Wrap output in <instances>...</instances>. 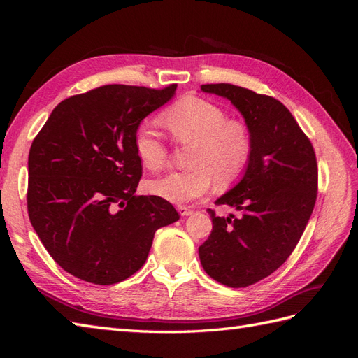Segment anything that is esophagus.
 I'll use <instances>...</instances> for the list:
<instances>
[{"label": "esophagus", "instance_id": "obj_1", "mask_svg": "<svg viewBox=\"0 0 358 358\" xmlns=\"http://www.w3.org/2000/svg\"><path fill=\"white\" fill-rule=\"evenodd\" d=\"M178 212L180 213V216H189L192 213V209L187 208V206H178Z\"/></svg>", "mask_w": 358, "mask_h": 358}]
</instances>
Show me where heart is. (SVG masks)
I'll use <instances>...</instances> for the list:
<instances>
[{"label": "heart", "instance_id": "b5f03b06", "mask_svg": "<svg viewBox=\"0 0 358 358\" xmlns=\"http://www.w3.org/2000/svg\"><path fill=\"white\" fill-rule=\"evenodd\" d=\"M162 121L178 142L192 143L191 169L150 180V194L171 203H188L208 194L213 180L227 185L241 176L252 150L251 131L241 119H229L220 106L188 95L171 104L162 113ZM134 149L146 169L166 167L169 148L150 122L137 127Z\"/></svg>", "mask_w": 358, "mask_h": 358}]
</instances>
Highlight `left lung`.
Instances as JSON below:
<instances>
[{
	"label": "left lung",
	"instance_id": "1",
	"mask_svg": "<svg viewBox=\"0 0 358 358\" xmlns=\"http://www.w3.org/2000/svg\"><path fill=\"white\" fill-rule=\"evenodd\" d=\"M201 91L230 100L252 136L243 178L215 201L241 215L224 218L208 209L212 233L199 248L206 273L245 288L272 275L294 251L317 201V157L294 116L273 96L230 83L201 85Z\"/></svg>",
	"mask_w": 358,
	"mask_h": 358
}]
</instances>
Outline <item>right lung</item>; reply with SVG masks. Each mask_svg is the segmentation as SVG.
<instances>
[{
	"label": "right lung",
	"instance_id": "add662e5",
	"mask_svg": "<svg viewBox=\"0 0 358 358\" xmlns=\"http://www.w3.org/2000/svg\"><path fill=\"white\" fill-rule=\"evenodd\" d=\"M176 86L104 85L73 95L32 140L29 221L70 275L96 285L121 282L145 264L155 231L179 220L167 200L134 194L142 178L134 133Z\"/></svg>",
	"mask_w": 358,
	"mask_h": 358
}]
</instances>
